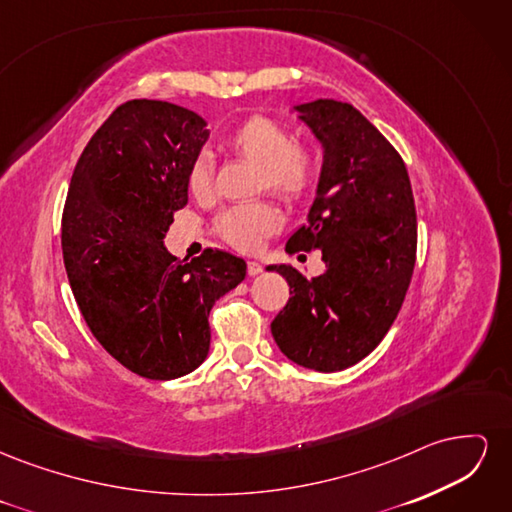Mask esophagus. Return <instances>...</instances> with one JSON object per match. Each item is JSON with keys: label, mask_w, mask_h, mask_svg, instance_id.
<instances>
[{"label": "esophagus", "mask_w": 512, "mask_h": 512, "mask_svg": "<svg viewBox=\"0 0 512 512\" xmlns=\"http://www.w3.org/2000/svg\"><path fill=\"white\" fill-rule=\"evenodd\" d=\"M258 273H262V265L260 262H256V260H250L247 262V275H258Z\"/></svg>", "instance_id": "34e87169"}]
</instances>
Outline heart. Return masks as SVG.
Masks as SVG:
<instances>
[{"mask_svg":"<svg viewBox=\"0 0 512 512\" xmlns=\"http://www.w3.org/2000/svg\"><path fill=\"white\" fill-rule=\"evenodd\" d=\"M224 149L245 162L262 168L267 190L282 196L288 203H299L316 188L318 158L316 153L294 143L288 128L275 119L254 115L224 138ZM213 166L207 156L194 160L188 185L190 192L203 198L211 192ZM282 218L271 205H241L222 213L218 230L232 247L241 252H254L271 232L280 228Z\"/></svg>","mask_w":512,"mask_h":512,"instance_id":"heart-1","label":"heart"}]
</instances>
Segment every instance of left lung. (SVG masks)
<instances>
[{"label":"left lung","instance_id":"left-lung-1","mask_svg":"<svg viewBox=\"0 0 512 512\" xmlns=\"http://www.w3.org/2000/svg\"><path fill=\"white\" fill-rule=\"evenodd\" d=\"M322 147L307 224L286 250H320L327 269L307 280L292 265H269L292 297L271 333L292 363L342 371L374 350L395 322L412 280L416 211L410 177L393 145L348 102L292 106Z\"/></svg>","mask_w":512,"mask_h":512}]
</instances>
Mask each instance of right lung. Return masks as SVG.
<instances>
[{
	"mask_svg": "<svg viewBox=\"0 0 512 512\" xmlns=\"http://www.w3.org/2000/svg\"><path fill=\"white\" fill-rule=\"evenodd\" d=\"M207 121L162 100L117 106L72 173L61 250L72 294L102 348L134 374L173 380L207 359L209 312L245 280V260L164 245L188 205V175Z\"/></svg>",
	"mask_w": 512,
	"mask_h": 512,
	"instance_id": "obj_1",
	"label": "right lung"
}]
</instances>
